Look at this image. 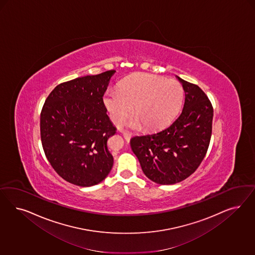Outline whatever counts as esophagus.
Wrapping results in <instances>:
<instances>
[{
	"label": "esophagus",
	"instance_id": "esophagus-1",
	"mask_svg": "<svg viewBox=\"0 0 255 255\" xmlns=\"http://www.w3.org/2000/svg\"><path fill=\"white\" fill-rule=\"evenodd\" d=\"M120 131L124 133V138L126 139V141L129 142L131 137V132H128V131H124V130H120Z\"/></svg>",
	"mask_w": 255,
	"mask_h": 255
}]
</instances>
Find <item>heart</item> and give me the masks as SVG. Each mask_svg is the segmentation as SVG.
Returning a JSON list of instances; mask_svg holds the SVG:
<instances>
[{"label":"heart","mask_w":255,"mask_h":255,"mask_svg":"<svg viewBox=\"0 0 255 255\" xmlns=\"http://www.w3.org/2000/svg\"><path fill=\"white\" fill-rule=\"evenodd\" d=\"M183 96V88L177 80L138 74L123 81L119 91H108L104 103L118 125L124 124L134 107L137 118L132 124L141 123L144 128L151 130L169 124L178 114Z\"/></svg>","instance_id":"1"}]
</instances>
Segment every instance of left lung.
<instances>
[{"instance_id":"obj_1","label":"left lung","mask_w":255,"mask_h":255,"mask_svg":"<svg viewBox=\"0 0 255 255\" xmlns=\"http://www.w3.org/2000/svg\"><path fill=\"white\" fill-rule=\"evenodd\" d=\"M178 78L185 92L179 116L161 131L131 139L144 174L161 185L178 183L194 173L207 154L212 133L209 97L198 86Z\"/></svg>"}]
</instances>
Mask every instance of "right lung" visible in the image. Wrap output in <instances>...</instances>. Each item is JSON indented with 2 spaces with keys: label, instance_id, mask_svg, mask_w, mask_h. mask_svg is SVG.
I'll use <instances>...</instances> for the list:
<instances>
[{
  "label": "right lung",
  "instance_id": "right-lung-1",
  "mask_svg": "<svg viewBox=\"0 0 255 255\" xmlns=\"http://www.w3.org/2000/svg\"><path fill=\"white\" fill-rule=\"evenodd\" d=\"M115 70L77 77L49 93L40 115L43 149L57 174L72 184L90 187L113 166L108 140L116 133L103 96Z\"/></svg>",
  "mask_w": 255,
  "mask_h": 255
}]
</instances>
